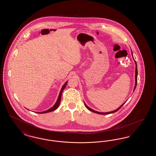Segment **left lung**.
I'll use <instances>...</instances> for the list:
<instances>
[{
  "instance_id": "left-lung-1",
  "label": "left lung",
  "mask_w": 156,
  "mask_h": 156,
  "mask_svg": "<svg viewBox=\"0 0 156 156\" xmlns=\"http://www.w3.org/2000/svg\"><path fill=\"white\" fill-rule=\"evenodd\" d=\"M132 56H133L132 52ZM134 62H135V64H136V70H135V85H134L133 91H134V90L136 89V85H137V64H136V61H135V60H134ZM126 102H125V103H123V104H122L120 106H119V108H118V109H116V110H115V111H113L109 112H97L96 111L93 110V109H91L90 108H89V106H88L85 102H84V104H85V105L86 108H87L88 110H89L90 111L92 112H94V113H98V114H100V115H107V114H110V113H114V112H116L118 111V110H119V109L121 108V107H122L124 104L126 103Z\"/></svg>"
}]
</instances>
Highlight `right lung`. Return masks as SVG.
<instances>
[{
    "label": "right lung",
    "mask_w": 156,
    "mask_h": 156,
    "mask_svg": "<svg viewBox=\"0 0 156 156\" xmlns=\"http://www.w3.org/2000/svg\"><path fill=\"white\" fill-rule=\"evenodd\" d=\"M67 82H68V81L66 82L64 84V85L62 86V87L61 88V90H60V92H59V96L58 97V99H57V101H56L55 104H54V105L52 107H51V108H50L49 109H48V110H47V111L41 112H37V113H48V112L54 111L56 110V109L58 108L59 104H60V102H61V95H62V92L63 90L65 89V88H66V85H67Z\"/></svg>",
    "instance_id": "right-lung-1"
}]
</instances>
